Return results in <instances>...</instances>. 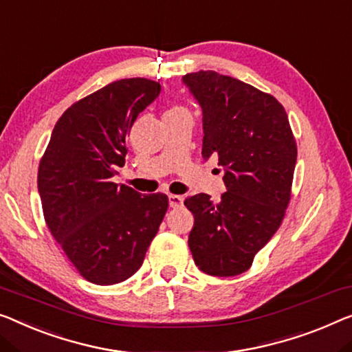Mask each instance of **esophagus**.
<instances>
[{
    "instance_id": "obj_1",
    "label": "esophagus",
    "mask_w": 352,
    "mask_h": 352,
    "mask_svg": "<svg viewBox=\"0 0 352 352\" xmlns=\"http://www.w3.org/2000/svg\"><path fill=\"white\" fill-rule=\"evenodd\" d=\"M183 201H185V199H183V196H178V194H169V206L172 208L182 207L183 206Z\"/></svg>"
}]
</instances>
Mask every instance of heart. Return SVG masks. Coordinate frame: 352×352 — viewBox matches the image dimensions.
Masks as SVG:
<instances>
[{"label":"heart","instance_id":"b5f03b06","mask_svg":"<svg viewBox=\"0 0 352 352\" xmlns=\"http://www.w3.org/2000/svg\"><path fill=\"white\" fill-rule=\"evenodd\" d=\"M170 110H185L183 107H180V106H175V107H172Z\"/></svg>","mask_w":352,"mask_h":352}]
</instances>
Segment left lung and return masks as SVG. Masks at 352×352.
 Here are the masks:
<instances>
[{"label": "left lung", "mask_w": 352, "mask_h": 352, "mask_svg": "<svg viewBox=\"0 0 352 352\" xmlns=\"http://www.w3.org/2000/svg\"><path fill=\"white\" fill-rule=\"evenodd\" d=\"M183 83L202 109V156H217L228 190L218 204L204 192L185 199L194 214L188 245L204 274L235 276L250 269L285 218L296 139L272 94L214 71L191 72Z\"/></svg>", "instance_id": "1"}]
</instances>
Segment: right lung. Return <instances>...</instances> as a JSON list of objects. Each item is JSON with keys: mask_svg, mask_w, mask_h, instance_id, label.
Segmentation results:
<instances>
[{"mask_svg": "<svg viewBox=\"0 0 352 352\" xmlns=\"http://www.w3.org/2000/svg\"><path fill=\"white\" fill-rule=\"evenodd\" d=\"M161 85L122 78L66 110L39 162L38 190L52 235L85 280L133 276L167 212L166 194H140L112 177L124 166L126 138Z\"/></svg>", "mask_w": 352, "mask_h": 352, "instance_id": "add662e5", "label": "right lung"}]
</instances>
